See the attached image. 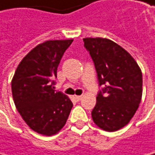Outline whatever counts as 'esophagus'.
<instances>
[{
    "label": "esophagus",
    "mask_w": 155,
    "mask_h": 155,
    "mask_svg": "<svg viewBox=\"0 0 155 155\" xmlns=\"http://www.w3.org/2000/svg\"><path fill=\"white\" fill-rule=\"evenodd\" d=\"M73 98L75 99L76 101H80V100H82L83 96L82 95H73Z\"/></svg>",
    "instance_id": "34e87169"
}]
</instances>
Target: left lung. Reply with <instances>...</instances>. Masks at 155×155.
I'll use <instances>...</instances> for the list:
<instances>
[{
	"label": "left lung",
	"mask_w": 155,
	"mask_h": 155,
	"mask_svg": "<svg viewBox=\"0 0 155 155\" xmlns=\"http://www.w3.org/2000/svg\"><path fill=\"white\" fill-rule=\"evenodd\" d=\"M94 61L102 94L92 111L94 124L106 131L125 127L136 113L142 95V74L131 55L114 41L102 38H84Z\"/></svg>",
	"instance_id": "obj_1"
}]
</instances>
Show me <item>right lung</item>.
I'll use <instances>...</instances> for the list:
<instances>
[{
	"label": "right lung",
	"mask_w": 155,
	"mask_h": 155,
	"mask_svg": "<svg viewBox=\"0 0 155 155\" xmlns=\"http://www.w3.org/2000/svg\"><path fill=\"white\" fill-rule=\"evenodd\" d=\"M72 41L48 40L38 44L24 57L12 79L15 105L27 126L38 134H57L71 110V99L54 90L53 79Z\"/></svg>",
	"instance_id": "add662e5"
}]
</instances>
